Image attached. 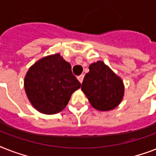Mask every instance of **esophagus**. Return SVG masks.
I'll return each instance as SVG.
<instances>
[{"label": "esophagus", "mask_w": 156, "mask_h": 156, "mask_svg": "<svg viewBox=\"0 0 156 156\" xmlns=\"http://www.w3.org/2000/svg\"><path fill=\"white\" fill-rule=\"evenodd\" d=\"M83 78H84V75H83V74H82V75H80V76H78V81H79V82H80L81 83H83Z\"/></svg>", "instance_id": "34e87169"}]
</instances>
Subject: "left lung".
<instances>
[{"mask_svg":"<svg viewBox=\"0 0 156 156\" xmlns=\"http://www.w3.org/2000/svg\"><path fill=\"white\" fill-rule=\"evenodd\" d=\"M81 89L91 106L100 111L114 110L124 96L122 78L101 60L89 65Z\"/></svg>","mask_w":156,"mask_h":156,"instance_id":"obj_1","label":"left lung"}]
</instances>
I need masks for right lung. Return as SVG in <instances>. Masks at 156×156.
I'll return each mask as SVG.
<instances>
[{
    "label": "right lung",
    "instance_id": "obj_1",
    "mask_svg": "<svg viewBox=\"0 0 156 156\" xmlns=\"http://www.w3.org/2000/svg\"><path fill=\"white\" fill-rule=\"evenodd\" d=\"M24 89L36 110L55 115L65 109L81 83L72 73L71 65L59 53L42 57L26 73Z\"/></svg>",
    "mask_w": 156,
    "mask_h": 156
}]
</instances>
